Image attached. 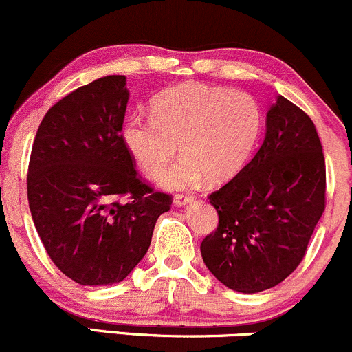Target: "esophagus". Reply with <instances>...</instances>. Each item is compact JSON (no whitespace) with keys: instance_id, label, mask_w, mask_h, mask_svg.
<instances>
[{"instance_id":"1","label":"esophagus","mask_w":352,"mask_h":352,"mask_svg":"<svg viewBox=\"0 0 352 352\" xmlns=\"http://www.w3.org/2000/svg\"><path fill=\"white\" fill-rule=\"evenodd\" d=\"M193 201H195V197H190V195H176L175 197L176 206H186Z\"/></svg>"}]
</instances>
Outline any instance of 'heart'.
<instances>
[{
	"label": "heart",
	"mask_w": 352,
	"mask_h": 352,
	"mask_svg": "<svg viewBox=\"0 0 352 352\" xmlns=\"http://www.w3.org/2000/svg\"><path fill=\"white\" fill-rule=\"evenodd\" d=\"M261 126V108L248 93L184 82L155 96L151 118H126L122 139L151 177L164 171L179 142L184 155L161 177L162 188L176 191L195 188L205 176L219 183L241 171Z\"/></svg>",
	"instance_id": "b5f03b06"
}]
</instances>
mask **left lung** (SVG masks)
I'll use <instances>...</instances> for the list:
<instances>
[{
  "label": "left lung",
  "instance_id": "left-lung-1",
  "mask_svg": "<svg viewBox=\"0 0 352 352\" xmlns=\"http://www.w3.org/2000/svg\"><path fill=\"white\" fill-rule=\"evenodd\" d=\"M210 203L219 227L200 251L220 283L257 293L289 276L325 208V159L309 115L278 95L259 151Z\"/></svg>",
  "mask_w": 352,
  "mask_h": 352
}]
</instances>
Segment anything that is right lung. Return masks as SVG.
Instances as JSON below:
<instances>
[{
  "label": "right lung",
  "instance_id": "obj_1",
  "mask_svg": "<svg viewBox=\"0 0 352 352\" xmlns=\"http://www.w3.org/2000/svg\"><path fill=\"white\" fill-rule=\"evenodd\" d=\"M129 96L125 76L81 86L47 111L32 147L27 191L35 229L54 264L85 286L125 280L173 203L140 181L123 144Z\"/></svg>",
  "mask_w": 352,
  "mask_h": 352
}]
</instances>
